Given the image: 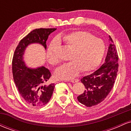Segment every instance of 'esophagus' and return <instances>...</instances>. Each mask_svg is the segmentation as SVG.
<instances>
[{"mask_svg": "<svg viewBox=\"0 0 131 131\" xmlns=\"http://www.w3.org/2000/svg\"><path fill=\"white\" fill-rule=\"evenodd\" d=\"M71 82H73V83H75V82H77L79 81V79H72V80L70 81Z\"/></svg>", "mask_w": 131, "mask_h": 131, "instance_id": "esophagus-1", "label": "esophagus"}]
</instances>
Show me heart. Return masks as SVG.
I'll use <instances>...</instances> for the list:
<instances>
[{
    "instance_id": "b5f03b06",
    "label": "heart",
    "mask_w": 131,
    "mask_h": 131,
    "mask_svg": "<svg viewBox=\"0 0 131 131\" xmlns=\"http://www.w3.org/2000/svg\"><path fill=\"white\" fill-rule=\"evenodd\" d=\"M61 40L71 51L68 57L71 61L57 69L55 77L58 79H70L76 77L81 71L88 73L94 70L104 56L106 47L103 40L88 31H76L51 42L47 50V58L52 65L59 63L55 49L59 47L58 40Z\"/></svg>"
}]
</instances>
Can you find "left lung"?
I'll list each match as a JSON object with an SVG mask.
<instances>
[{
	"label": "left lung",
	"mask_w": 131,
	"mask_h": 131,
	"mask_svg": "<svg viewBox=\"0 0 131 131\" xmlns=\"http://www.w3.org/2000/svg\"><path fill=\"white\" fill-rule=\"evenodd\" d=\"M109 40L110 45L104 63L98 70L81 80L85 89L77 99L81 103L88 107L97 105L103 101L115 84L118 69V55L110 36Z\"/></svg>",
	"instance_id": "left-lung-1"
}]
</instances>
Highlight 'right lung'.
<instances>
[{"instance_id":"right-lung-1","label":"right lung","mask_w":131,"mask_h":131,"mask_svg":"<svg viewBox=\"0 0 131 131\" xmlns=\"http://www.w3.org/2000/svg\"><path fill=\"white\" fill-rule=\"evenodd\" d=\"M57 28H39L30 32L20 40L13 54L12 73L18 92L25 102L30 106H42L49 102L55 88L54 84H48L52 74L44 67L37 68L27 67L23 55L28 45L38 43L46 49L48 37Z\"/></svg>"}]
</instances>
